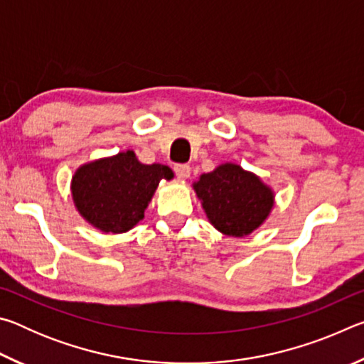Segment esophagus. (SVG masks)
<instances>
[{
    "label": "esophagus",
    "mask_w": 364,
    "mask_h": 364,
    "mask_svg": "<svg viewBox=\"0 0 364 364\" xmlns=\"http://www.w3.org/2000/svg\"><path fill=\"white\" fill-rule=\"evenodd\" d=\"M173 170H175L178 180H188V178L191 176V167H189V165L178 164V165H175Z\"/></svg>",
    "instance_id": "obj_1"
}]
</instances>
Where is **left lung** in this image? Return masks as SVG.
<instances>
[{
  "instance_id": "left-lung-1",
  "label": "left lung",
  "mask_w": 364,
  "mask_h": 364,
  "mask_svg": "<svg viewBox=\"0 0 364 364\" xmlns=\"http://www.w3.org/2000/svg\"><path fill=\"white\" fill-rule=\"evenodd\" d=\"M205 215L220 232L244 237L268 218L274 193L252 171L236 164H221L193 184Z\"/></svg>"
}]
</instances>
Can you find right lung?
Returning a JSON list of instances; mask_svg holds the SVG:
<instances>
[{"mask_svg":"<svg viewBox=\"0 0 364 364\" xmlns=\"http://www.w3.org/2000/svg\"><path fill=\"white\" fill-rule=\"evenodd\" d=\"M173 171L162 164H141L133 151L97 159L72 176V199L78 213L102 232H127L144 218L160 180Z\"/></svg>","mask_w":364,"mask_h":364,"instance_id":"1","label":"right lung"}]
</instances>
